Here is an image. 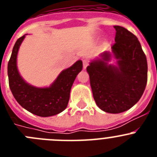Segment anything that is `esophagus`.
Here are the masks:
<instances>
[{
    "mask_svg": "<svg viewBox=\"0 0 157 157\" xmlns=\"http://www.w3.org/2000/svg\"><path fill=\"white\" fill-rule=\"evenodd\" d=\"M82 63H83V69H86V67L88 66L89 64V60L88 59H83Z\"/></svg>",
    "mask_w": 157,
    "mask_h": 157,
    "instance_id": "obj_1",
    "label": "esophagus"
}]
</instances>
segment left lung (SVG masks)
I'll return each mask as SVG.
<instances>
[{
	"instance_id": "obj_1",
	"label": "left lung",
	"mask_w": 157,
	"mask_h": 157,
	"mask_svg": "<svg viewBox=\"0 0 157 157\" xmlns=\"http://www.w3.org/2000/svg\"><path fill=\"white\" fill-rule=\"evenodd\" d=\"M116 29L112 52H104L90 63V75L96 104L105 112L116 114L132 108L140 100L147 83V59L137 37L120 26ZM117 65H109L111 56Z\"/></svg>"
}]
</instances>
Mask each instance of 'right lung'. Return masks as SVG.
I'll return each mask as SVG.
<instances>
[{
  "instance_id": "1",
  "label": "right lung",
  "mask_w": 157,
  "mask_h": 157,
  "mask_svg": "<svg viewBox=\"0 0 157 157\" xmlns=\"http://www.w3.org/2000/svg\"><path fill=\"white\" fill-rule=\"evenodd\" d=\"M26 34L16 41L8 63L9 87L15 99L23 109L36 116L48 117L63 112L67 106L70 92L77 75L82 69L78 60L62 71L48 87H36L23 79L17 68V55Z\"/></svg>"
}]
</instances>
